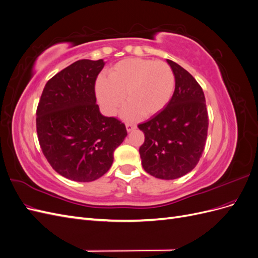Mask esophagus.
Returning <instances> with one entry per match:
<instances>
[{
    "mask_svg": "<svg viewBox=\"0 0 258 258\" xmlns=\"http://www.w3.org/2000/svg\"><path fill=\"white\" fill-rule=\"evenodd\" d=\"M126 128H127V131H132L137 128V124L134 122H126Z\"/></svg>",
    "mask_w": 258,
    "mask_h": 258,
    "instance_id": "1",
    "label": "esophagus"
}]
</instances>
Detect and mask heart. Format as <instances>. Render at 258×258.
<instances>
[{
	"label": "heart",
	"instance_id": "obj_1",
	"mask_svg": "<svg viewBox=\"0 0 258 258\" xmlns=\"http://www.w3.org/2000/svg\"><path fill=\"white\" fill-rule=\"evenodd\" d=\"M175 76L163 61L131 58L119 61L97 84V96L108 115H115L123 103L127 114L150 117L162 111L173 95Z\"/></svg>",
	"mask_w": 258,
	"mask_h": 258
}]
</instances>
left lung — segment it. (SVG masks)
<instances>
[{"label": "left lung", "instance_id": "left-lung-1", "mask_svg": "<svg viewBox=\"0 0 258 258\" xmlns=\"http://www.w3.org/2000/svg\"><path fill=\"white\" fill-rule=\"evenodd\" d=\"M175 89L167 106L138 127L144 132L139 153L147 173L162 179L178 178L197 166L208 136L205 93L192 75L167 60Z\"/></svg>", "mask_w": 258, "mask_h": 258}]
</instances>
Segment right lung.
Wrapping results in <instances>:
<instances>
[{
  "label": "right lung",
  "mask_w": 258,
  "mask_h": 258,
  "mask_svg": "<svg viewBox=\"0 0 258 258\" xmlns=\"http://www.w3.org/2000/svg\"><path fill=\"white\" fill-rule=\"evenodd\" d=\"M103 67L102 59L67 67L46 83L36 108L44 156L56 172L75 182L105 174L127 136L124 123L103 116L96 103V81Z\"/></svg>",
  "instance_id": "obj_1"
}]
</instances>
